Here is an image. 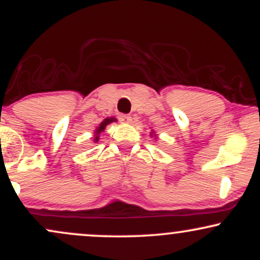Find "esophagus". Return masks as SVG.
Segmentation results:
<instances>
[{"label":"esophagus","mask_w":260,"mask_h":260,"mask_svg":"<svg viewBox=\"0 0 260 260\" xmlns=\"http://www.w3.org/2000/svg\"><path fill=\"white\" fill-rule=\"evenodd\" d=\"M118 120H120V122H122V123H129V122H131V116L122 113V115L118 116Z\"/></svg>","instance_id":"obj_1"}]
</instances>
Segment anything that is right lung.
Segmentation results:
<instances>
[{"mask_svg":"<svg viewBox=\"0 0 260 260\" xmlns=\"http://www.w3.org/2000/svg\"><path fill=\"white\" fill-rule=\"evenodd\" d=\"M113 121H116L115 118H106L105 121H104V122H101L100 127H98V128H96V131H95V133H96V137H95V142H96V140L99 139V133H101V132H103L104 129H105L106 124L111 123V122H113Z\"/></svg>","mask_w":260,"mask_h":260,"instance_id":"right-lung-1","label":"right lung"}]
</instances>
